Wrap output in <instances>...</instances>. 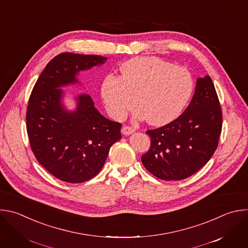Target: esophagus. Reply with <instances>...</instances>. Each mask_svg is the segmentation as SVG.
<instances>
[{
	"instance_id": "esophagus-1",
	"label": "esophagus",
	"mask_w": 248,
	"mask_h": 248,
	"mask_svg": "<svg viewBox=\"0 0 248 248\" xmlns=\"http://www.w3.org/2000/svg\"><path fill=\"white\" fill-rule=\"evenodd\" d=\"M134 131H135V129H134L133 127L127 126V125H124V126H123V128H122V133H123L124 135H129V134L133 133Z\"/></svg>"
}]
</instances>
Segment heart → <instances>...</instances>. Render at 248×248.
<instances>
[{
	"mask_svg": "<svg viewBox=\"0 0 248 248\" xmlns=\"http://www.w3.org/2000/svg\"><path fill=\"white\" fill-rule=\"evenodd\" d=\"M122 76L108 75L101 86V97L108 113L123 119L136 105L139 117L148 124L162 125L175 120L190 100L194 79L183 67L157 57H135L121 66Z\"/></svg>",
	"mask_w": 248,
	"mask_h": 248,
	"instance_id": "heart-1",
	"label": "heart"
}]
</instances>
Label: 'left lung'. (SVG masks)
Segmentation results:
<instances>
[{
    "instance_id": "1",
    "label": "left lung",
    "mask_w": 248,
    "mask_h": 248,
    "mask_svg": "<svg viewBox=\"0 0 248 248\" xmlns=\"http://www.w3.org/2000/svg\"><path fill=\"white\" fill-rule=\"evenodd\" d=\"M222 129V111L209 76L198 78L193 98L175 121L147 130L150 150L143 166L162 180H183L195 174L213 155Z\"/></svg>"
}]
</instances>
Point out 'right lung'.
<instances>
[{"mask_svg": "<svg viewBox=\"0 0 248 248\" xmlns=\"http://www.w3.org/2000/svg\"><path fill=\"white\" fill-rule=\"evenodd\" d=\"M108 58L63 52L51 59L29 98L26 126L32 151L42 166L68 183L88 181L101 170L111 146L122 138L120 123L106 119L90 94L75 96L68 110L62 88L78 85L80 71L100 66Z\"/></svg>", "mask_w": 248, "mask_h": 248, "instance_id": "obj_1", "label": "right lung"}]
</instances>
